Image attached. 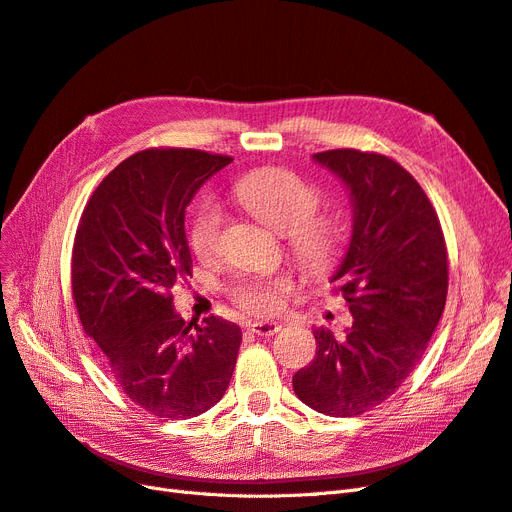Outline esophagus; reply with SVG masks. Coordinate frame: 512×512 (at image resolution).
Returning a JSON list of instances; mask_svg holds the SVG:
<instances>
[{
  "instance_id": "obj_1",
  "label": "esophagus",
  "mask_w": 512,
  "mask_h": 512,
  "mask_svg": "<svg viewBox=\"0 0 512 512\" xmlns=\"http://www.w3.org/2000/svg\"><path fill=\"white\" fill-rule=\"evenodd\" d=\"M282 327L278 323H272V320H253V323H249V331H253L255 335H274L278 333Z\"/></svg>"
}]
</instances>
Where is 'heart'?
<instances>
[{
	"instance_id": "obj_1",
	"label": "heart",
	"mask_w": 512,
	"mask_h": 512,
	"mask_svg": "<svg viewBox=\"0 0 512 512\" xmlns=\"http://www.w3.org/2000/svg\"><path fill=\"white\" fill-rule=\"evenodd\" d=\"M236 200L259 223L276 234H289L297 259L314 272L327 270L342 244V227L331 217L314 215L318 192L289 170H259L246 175L234 187ZM223 215L219 206L206 202L192 223V249L198 257H213L219 251ZM291 285L287 278L255 280L236 289L238 304L251 314H272L280 310Z\"/></svg>"
}]
</instances>
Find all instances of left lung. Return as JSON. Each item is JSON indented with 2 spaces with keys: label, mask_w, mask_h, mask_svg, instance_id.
<instances>
[{
  "label": "left lung",
  "mask_w": 512,
  "mask_h": 512,
  "mask_svg": "<svg viewBox=\"0 0 512 512\" xmlns=\"http://www.w3.org/2000/svg\"><path fill=\"white\" fill-rule=\"evenodd\" d=\"M312 160L342 181L352 234L331 282L352 325L314 327L316 356L293 375L301 403L352 418L384 403L424 356L447 299V249L437 213L407 170L380 154L331 149Z\"/></svg>",
  "instance_id": "8db88e82"
}]
</instances>
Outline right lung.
<instances>
[{
	"mask_svg": "<svg viewBox=\"0 0 512 512\" xmlns=\"http://www.w3.org/2000/svg\"><path fill=\"white\" fill-rule=\"evenodd\" d=\"M232 162L198 149H145L90 196L73 242L71 287L84 331L128 399L168 420L221 401L242 342L219 316L185 323L170 289L192 274L185 208Z\"/></svg>",
	"mask_w": 512,
	"mask_h": 512,
	"instance_id": "right-lung-1",
	"label": "right lung"
}]
</instances>
